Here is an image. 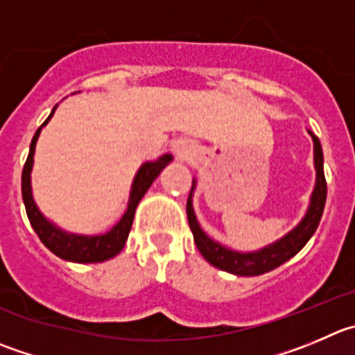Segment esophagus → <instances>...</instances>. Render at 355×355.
Instances as JSON below:
<instances>
[{"label": "esophagus", "mask_w": 355, "mask_h": 355, "mask_svg": "<svg viewBox=\"0 0 355 355\" xmlns=\"http://www.w3.org/2000/svg\"><path fill=\"white\" fill-rule=\"evenodd\" d=\"M174 151L178 153V157H190V155H193V146H191V143H188V141H178V143L174 144Z\"/></svg>", "instance_id": "34e87169"}]
</instances>
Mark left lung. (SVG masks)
Wrapping results in <instances>:
<instances>
[{
	"label": "left lung",
	"mask_w": 355,
	"mask_h": 355,
	"mask_svg": "<svg viewBox=\"0 0 355 355\" xmlns=\"http://www.w3.org/2000/svg\"><path fill=\"white\" fill-rule=\"evenodd\" d=\"M309 134L313 141L315 187H313L312 195H310V204L309 207H306L305 216H303L302 221H300L291 232H288L284 237L272 242V244L265 245V248L258 249V251H235V249H230L226 248V245L219 244L218 241L211 239L204 230H202L200 223H198L193 211V191L195 187H197V180H193L190 197H188L187 204L188 223H190L191 234H193V241L195 244H197V249L212 266L241 277L261 275V273H266L270 272V270L277 268V266H281L282 263H286L288 259H291L293 256L298 254V252L305 248L306 242L310 241V237L315 234L320 218H322L327 190L326 180H324L322 148H320L319 137L313 136L310 130Z\"/></svg>",
	"instance_id": "obj_1"
}]
</instances>
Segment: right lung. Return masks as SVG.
Instances as JSON below:
<instances>
[{"label": "right lung", "instance_id": "obj_1", "mask_svg": "<svg viewBox=\"0 0 355 355\" xmlns=\"http://www.w3.org/2000/svg\"><path fill=\"white\" fill-rule=\"evenodd\" d=\"M57 110H52L50 116L43 121V125L36 130L35 137L31 141V146H29V155L26 165H24L22 171V200L26 205V212H28V218L31 221V226L35 228L36 235L40 237V241L50 249L55 256H59L60 259H66V261L73 263H101L106 261V259L114 258L118 252L123 249L127 237H129V232L132 228L134 214H136V209L139 205L141 198L144 197V193L148 191V188L153 184V181L157 180L158 174L164 171V167L172 162V155L165 153L160 158H157L155 162H144L139 167V171L136 172L132 181V187H130L129 193V202H127V209H125L123 216L120 218V221L107 230L106 234L99 235H83V234H73V232L62 230L60 226H57L55 223L50 221L45 214L38 209L36 205L35 197H33V187H31V171L33 164H35V150L36 143H38V137L42 134V129L50 121V118L53 116Z\"/></svg>", "mask_w": 355, "mask_h": 355}]
</instances>
